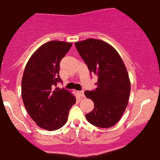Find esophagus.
<instances>
[{
	"mask_svg": "<svg viewBox=\"0 0 160 160\" xmlns=\"http://www.w3.org/2000/svg\"><path fill=\"white\" fill-rule=\"evenodd\" d=\"M78 94L80 95V97H84V91H78Z\"/></svg>",
	"mask_w": 160,
	"mask_h": 160,
	"instance_id": "1",
	"label": "esophagus"
}]
</instances>
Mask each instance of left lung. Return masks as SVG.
<instances>
[{
	"label": "left lung",
	"mask_w": 160,
	"mask_h": 160,
	"mask_svg": "<svg viewBox=\"0 0 160 160\" xmlns=\"http://www.w3.org/2000/svg\"><path fill=\"white\" fill-rule=\"evenodd\" d=\"M90 72L98 76L97 88L84 91L94 103L85 114L87 121L100 128H109L124 113L130 93V80L123 60L113 46L103 40L88 39L75 42Z\"/></svg>",
	"instance_id": "8db88e82"
}]
</instances>
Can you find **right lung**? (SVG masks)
Segmentation results:
<instances>
[{"label":"right lung","mask_w":160,"mask_h":160,"mask_svg":"<svg viewBox=\"0 0 160 160\" xmlns=\"http://www.w3.org/2000/svg\"><path fill=\"white\" fill-rule=\"evenodd\" d=\"M72 42L49 41L39 47L28 60L22 80V97L28 114L36 124L48 131L61 128L69 111L76 102L70 91L56 87L60 61Z\"/></svg>","instance_id":"obj_1"}]
</instances>
